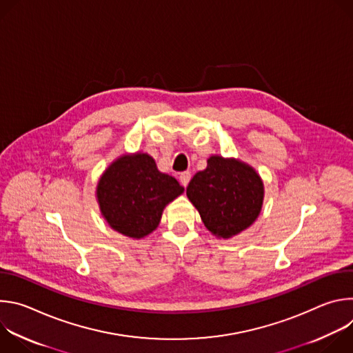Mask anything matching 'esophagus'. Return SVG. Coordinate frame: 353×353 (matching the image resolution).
Masks as SVG:
<instances>
[{
  "label": "esophagus",
  "mask_w": 353,
  "mask_h": 353,
  "mask_svg": "<svg viewBox=\"0 0 353 353\" xmlns=\"http://www.w3.org/2000/svg\"><path fill=\"white\" fill-rule=\"evenodd\" d=\"M190 179H191L190 172H183V173L180 174V177H179V180H180V183H181V185H183V187H187V184H188Z\"/></svg>",
  "instance_id": "34e87169"
}]
</instances>
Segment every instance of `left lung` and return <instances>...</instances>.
Masks as SVG:
<instances>
[{"label":"left lung","mask_w":353,"mask_h":353,"mask_svg":"<svg viewBox=\"0 0 353 353\" xmlns=\"http://www.w3.org/2000/svg\"><path fill=\"white\" fill-rule=\"evenodd\" d=\"M187 196L216 237L239 234L259 218L264 184L259 173L236 159L211 157L187 187Z\"/></svg>","instance_id":"1"}]
</instances>
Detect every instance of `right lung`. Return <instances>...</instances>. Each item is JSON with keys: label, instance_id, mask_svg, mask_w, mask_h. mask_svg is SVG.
Returning <instances> with one entry per match:
<instances>
[{"label": "right lung", "instance_id": "right-lung-1", "mask_svg": "<svg viewBox=\"0 0 353 353\" xmlns=\"http://www.w3.org/2000/svg\"><path fill=\"white\" fill-rule=\"evenodd\" d=\"M183 191L174 177L158 170L152 157L138 152L120 157L105 170L96 196L112 229L141 239L158 228L165 207Z\"/></svg>", "mask_w": 353, "mask_h": 353}]
</instances>
